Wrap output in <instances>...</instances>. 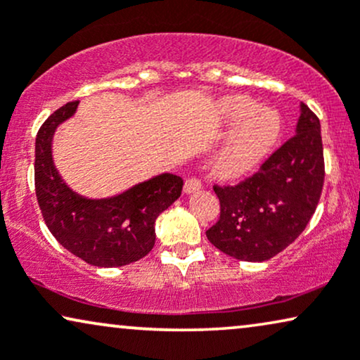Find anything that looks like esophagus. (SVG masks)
I'll use <instances>...</instances> for the list:
<instances>
[{
	"label": "esophagus",
	"instance_id": "obj_1",
	"mask_svg": "<svg viewBox=\"0 0 360 360\" xmlns=\"http://www.w3.org/2000/svg\"><path fill=\"white\" fill-rule=\"evenodd\" d=\"M198 190H202V184H200L198 179H188V180L185 181L184 191H185L186 195L195 193V191H198Z\"/></svg>",
	"mask_w": 360,
	"mask_h": 360
}]
</instances>
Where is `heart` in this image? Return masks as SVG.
Segmentation results:
<instances>
[{
  "mask_svg": "<svg viewBox=\"0 0 360 360\" xmlns=\"http://www.w3.org/2000/svg\"><path fill=\"white\" fill-rule=\"evenodd\" d=\"M221 112L235 125L212 160V174L221 180H238L251 174L271 150L281 132V120L273 109L258 107L250 96H230Z\"/></svg>",
  "mask_w": 360,
  "mask_h": 360,
  "instance_id": "1",
  "label": "heart"
}]
</instances>
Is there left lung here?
Segmentation results:
<instances>
[{
  "label": "left lung",
  "instance_id": "8db88e82",
  "mask_svg": "<svg viewBox=\"0 0 360 360\" xmlns=\"http://www.w3.org/2000/svg\"><path fill=\"white\" fill-rule=\"evenodd\" d=\"M296 135L266 160L258 174L235 186H213L220 220L210 243L240 261L261 263L288 248L316 212L324 184L321 124L300 105Z\"/></svg>",
  "mask_w": 360,
  "mask_h": 360
}]
</instances>
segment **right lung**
Masks as SVG:
<instances>
[{"mask_svg": "<svg viewBox=\"0 0 360 360\" xmlns=\"http://www.w3.org/2000/svg\"><path fill=\"white\" fill-rule=\"evenodd\" d=\"M69 102L43 124L36 137L34 184L41 213L49 231L77 258L99 268L139 261L155 245V220L181 195L184 180L160 174L114 197L89 198L59 174L53 157L54 134L76 114Z\"/></svg>", "mask_w": 360, "mask_h": 360, "instance_id": "right-lung-1", "label": "right lung"}]
</instances>
